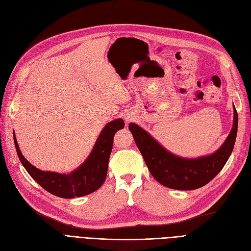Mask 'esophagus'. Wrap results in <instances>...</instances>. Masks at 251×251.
<instances>
[{"label": "esophagus", "instance_id": "1", "mask_svg": "<svg viewBox=\"0 0 251 251\" xmlns=\"http://www.w3.org/2000/svg\"><path fill=\"white\" fill-rule=\"evenodd\" d=\"M125 119H126V121H127V122H128V121H130V120H131V118H130V117H126Z\"/></svg>", "mask_w": 251, "mask_h": 251}]
</instances>
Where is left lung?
<instances>
[{"label":"left lung","instance_id":"8db88e82","mask_svg":"<svg viewBox=\"0 0 251 251\" xmlns=\"http://www.w3.org/2000/svg\"><path fill=\"white\" fill-rule=\"evenodd\" d=\"M129 130L150 173L159 183L174 190H195L211 181L228 160L237 137L238 112L233 107L232 128L222 146L213 154L198 158L173 154L134 123L129 124Z\"/></svg>","mask_w":251,"mask_h":251}]
</instances>
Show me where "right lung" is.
<instances>
[{"label": "right lung", "mask_w": 251, "mask_h": 251, "mask_svg": "<svg viewBox=\"0 0 251 251\" xmlns=\"http://www.w3.org/2000/svg\"><path fill=\"white\" fill-rule=\"evenodd\" d=\"M124 121L117 119L106 124L84 163L70 174L42 171L24 157L20 150L17 137L13 140L19 158L27 172L42 188L61 198H74L88 195L98 190L106 178L108 160L114 144V136L124 128Z\"/></svg>", "instance_id": "obj_1"}]
</instances>
